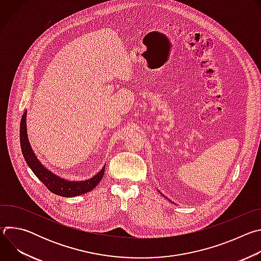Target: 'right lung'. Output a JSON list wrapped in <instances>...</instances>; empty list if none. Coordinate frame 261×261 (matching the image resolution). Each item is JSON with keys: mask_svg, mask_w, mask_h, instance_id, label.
Here are the masks:
<instances>
[{"mask_svg": "<svg viewBox=\"0 0 261 261\" xmlns=\"http://www.w3.org/2000/svg\"><path fill=\"white\" fill-rule=\"evenodd\" d=\"M25 123H27V110L24 111V114L22 115L21 121H20L19 136H20V146H21L22 155L24 157L25 162L28 163L32 171L35 173V175L46 186V188L50 192L63 197H73V196H79V195L88 193L96 187V186L99 184V181L101 180V178L103 177L105 166L96 175L86 180H68L53 173L45 166H43L40 163V161L35 156L31 147V144L29 142Z\"/></svg>", "mask_w": 261, "mask_h": 261, "instance_id": "right-lung-1", "label": "right lung"}]
</instances>
